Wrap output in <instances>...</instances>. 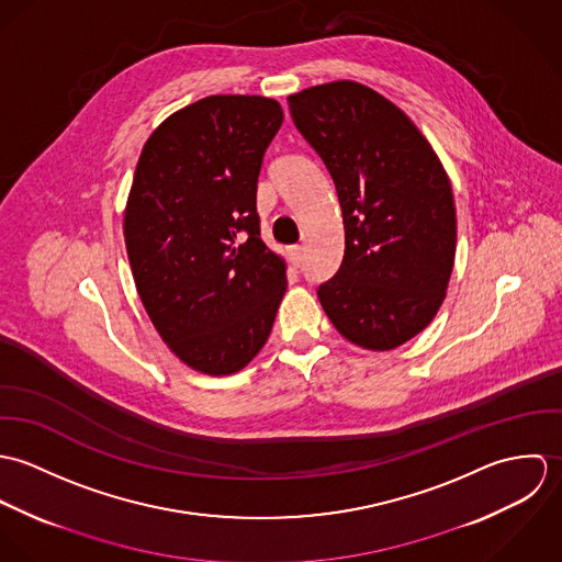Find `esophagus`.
I'll return each mask as SVG.
<instances>
[{
    "label": "esophagus",
    "mask_w": 562,
    "mask_h": 562,
    "mask_svg": "<svg viewBox=\"0 0 562 562\" xmlns=\"http://www.w3.org/2000/svg\"><path fill=\"white\" fill-rule=\"evenodd\" d=\"M303 257H305V248L303 246H292L290 248V263L294 268H299L303 263Z\"/></svg>",
    "instance_id": "obj_1"
}]
</instances>
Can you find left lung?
Listing matches in <instances>:
<instances>
[{
    "label": "left lung",
    "instance_id": "left-lung-1",
    "mask_svg": "<svg viewBox=\"0 0 562 562\" xmlns=\"http://www.w3.org/2000/svg\"><path fill=\"white\" fill-rule=\"evenodd\" d=\"M288 103L333 177L344 218V259L318 288L322 310L348 341L394 350L446 299L457 252L448 172L417 125L366 83L310 86Z\"/></svg>",
    "mask_w": 562,
    "mask_h": 562
}]
</instances>
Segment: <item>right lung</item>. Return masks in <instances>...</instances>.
Masks as SVG:
<instances>
[{
  "label": "right lung",
  "mask_w": 562,
  "mask_h": 562,
  "mask_svg": "<svg viewBox=\"0 0 562 562\" xmlns=\"http://www.w3.org/2000/svg\"><path fill=\"white\" fill-rule=\"evenodd\" d=\"M281 123L268 97L199 99L161 121L134 172L123 234L138 296L170 352L207 376L257 357L288 288L255 212Z\"/></svg>",
  "instance_id": "1"
}]
</instances>
